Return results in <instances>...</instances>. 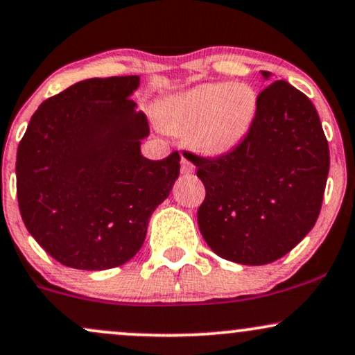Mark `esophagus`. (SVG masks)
Returning a JSON list of instances; mask_svg holds the SVG:
<instances>
[{
  "mask_svg": "<svg viewBox=\"0 0 355 355\" xmlns=\"http://www.w3.org/2000/svg\"><path fill=\"white\" fill-rule=\"evenodd\" d=\"M180 170H182V173H183V175H190V173H193V172H195V165L191 164V162H190L189 159H185V157H183V159H182V166H180Z\"/></svg>",
  "mask_w": 355,
  "mask_h": 355,
  "instance_id": "obj_1",
  "label": "esophagus"
}]
</instances>
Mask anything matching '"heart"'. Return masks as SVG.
Returning <instances> with one entry per match:
<instances>
[{
	"instance_id": "b5f03b06",
	"label": "heart",
	"mask_w": 355,
	"mask_h": 355,
	"mask_svg": "<svg viewBox=\"0 0 355 355\" xmlns=\"http://www.w3.org/2000/svg\"><path fill=\"white\" fill-rule=\"evenodd\" d=\"M258 109V96L243 83H207L162 102L159 122L172 135H189L205 155H225L246 139Z\"/></svg>"
}]
</instances>
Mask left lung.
Returning <instances> with one entry per match:
<instances>
[{
  "instance_id": "1",
  "label": "left lung",
  "mask_w": 355,
  "mask_h": 355,
  "mask_svg": "<svg viewBox=\"0 0 355 355\" xmlns=\"http://www.w3.org/2000/svg\"><path fill=\"white\" fill-rule=\"evenodd\" d=\"M189 155L207 190L200 232L220 258L261 266L283 258L313 230L329 145L313 102L286 80L259 92L253 125L234 150L216 159Z\"/></svg>"
}]
</instances>
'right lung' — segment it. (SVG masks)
Returning a JSON list of instances; mask_svg holds the SVG:
<instances>
[{"mask_svg":"<svg viewBox=\"0 0 355 355\" xmlns=\"http://www.w3.org/2000/svg\"><path fill=\"white\" fill-rule=\"evenodd\" d=\"M139 84V76L80 80L42 102L21 139V218L64 266L101 271L134 258L180 173L178 152L140 153L150 129L129 99Z\"/></svg>","mask_w":355,"mask_h":355,"instance_id":"add662e5","label":"right lung"}]
</instances>
